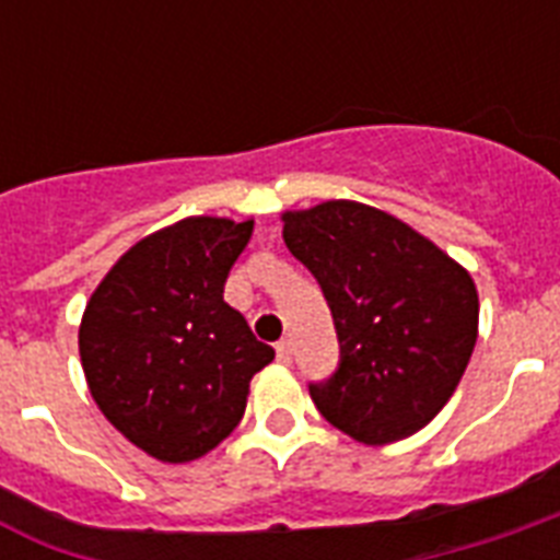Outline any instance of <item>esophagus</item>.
Instances as JSON below:
<instances>
[{"instance_id": "34e87169", "label": "esophagus", "mask_w": 560, "mask_h": 560, "mask_svg": "<svg viewBox=\"0 0 560 560\" xmlns=\"http://www.w3.org/2000/svg\"><path fill=\"white\" fill-rule=\"evenodd\" d=\"M276 354H279L281 363H290V358H293V342L281 340L279 346H276Z\"/></svg>"}]
</instances>
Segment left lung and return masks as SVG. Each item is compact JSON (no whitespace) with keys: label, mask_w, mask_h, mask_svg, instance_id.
Returning <instances> with one entry per match:
<instances>
[{"label":"left lung","mask_w":560,"mask_h":560,"mask_svg":"<svg viewBox=\"0 0 560 560\" xmlns=\"http://www.w3.org/2000/svg\"><path fill=\"white\" fill-rule=\"evenodd\" d=\"M284 244L314 272L340 369L311 383L328 424L363 444L418 433L451 400L477 346L470 272L404 220L358 200L284 211Z\"/></svg>","instance_id":"1"}]
</instances>
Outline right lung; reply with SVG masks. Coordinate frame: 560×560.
<instances>
[{
  "label": "right lung",
  "instance_id": "obj_1",
  "mask_svg": "<svg viewBox=\"0 0 560 560\" xmlns=\"http://www.w3.org/2000/svg\"><path fill=\"white\" fill-rule=\"evenodd\" d=\"M249 235L253 220H177L130 246L86 302L78 349L92 398L153 459L214 451L241 424L253 374L276 358L223 302Z\"/></svg>",
  "mask_w": 560,
  "mask_h": 560
}]
</instances>
